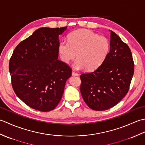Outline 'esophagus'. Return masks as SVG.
<instances>
[{
	"label": "esophagus",
	"instance_id": "esophagus-1",
	"mask_svg": "<svg viewBox=\"0 0 145 145\" xmlns=\"http://www.w3.org/2000/svg\"><path fill=\"white\" fill-rule=\"evenodd\" d=\"M72 75H73V76H78V73H75V72H72Z\"/></svg>",
	"mask_w": 145,
	"mask_h": 145
}]
</instances>
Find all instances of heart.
<instances>
[{
  "label": "heart",
  "mask_w": 145,
  "mask_h": 145,
  "mask_svg": "<svg viewBox=\"0 0 145 145\" xmlns=\"http://www.w3.org/2000/svg\"><path fill=\"white\" fill-rule=\"evenodd\" d=\"M109 40L87 29L77 30L69 36V42L61 41L58 47L63 62L69 63L77 57L73 67L75 70L96 69L103 62L110 50Z\"/></svg>",
  "instance_id": "1"
}]
</instances>
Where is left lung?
Wrapping results in <instances>:
<instances>
[{
    "label": "left lung",
    "instance_id": "obj_1",
    "mask_svg": "<svg viewBox=\"0 0 145 145\" xmlns=\"http://www.w3.org/2000/svg\"><path fill=\"white\" fill-rule=\"evenodd\" d=\"M110 48L105 59L94 72L80 76V92L91 109L106 110L119 103L128 93L134 73L130 48L111 30Z\"/></svg>",
    "mask_w": 145,
    "mask_h": 145
}]
</instances>
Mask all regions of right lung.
<instances>
[{"mask_svg":"<svg viewBox=\"0 0 145 145\" xmlns=\"http://www.w3.org/2000/svg\"><path fill=\"white\" fill-rule=\"evenodd\" d=\"M67 27L40 28L18 44L9 61L17 96L32 108L54 110L60 102L72 69L58 60L59 35Z\"/></svg>","mask_w":145,"mask_h":145,"instance_id":"right-lung-1","label":"right lung"}]
</instances>
